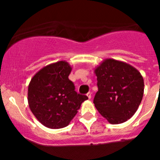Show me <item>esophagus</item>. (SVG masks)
Returning a JSON list of instances; mask_svg holds the SVG:
<instances>
[{"mask_svg":"<svg viewBox=\"0 0 160 160\" xmlns=\"http://www.w3.org/2000/svg\"><path fill=\"white\" fill-rule=\"evenodd\" d=\"M87 96H88V98H89V99H90V98H91V93H90V92H88V93H87Z\"/></svg>","mask_w":160,"mask_h":160,"instance_id":"esophagus-1","label":"esophagus"}]
</instances>
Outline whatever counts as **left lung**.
Here are the masks:
<instances>
[{
  "mask_svg": "<svg viewBox=\"0 0 160 160\" xmlns=\"http://www.w3.org/2000/svg\"><path fill=\"white\" fill-rule=\"evenodd\" d=\"M98 91L93 104L112 125L123 123L136 112L144 93L139 71L122 61L106 59L94 69Z\"/></svg>",
  "mask_w": 160,
  "mask_h": 160,
  "instance_id": "1",
  "label": "left lung"
}]
</instances>
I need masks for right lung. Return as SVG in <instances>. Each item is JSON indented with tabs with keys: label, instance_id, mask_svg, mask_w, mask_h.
I'll use <instances>...</instances> for the list:
<instances>
[{
	"label": "right lung",
	"instance_id": "1",
	"mask_svg": "<svg viewBox=\"0 0 160 160\" xmlns=\"http://www.w3.org/2000/svg\"><path fill=\"white\" fill-rule=\"evenodd\" d=\"M72 67L67 61L51 63L36 72L28 88V102L37 120L49 128L67 126L80 105L88 99L75 91L68 77Z\"/></svg>",
	"mask_w": 160,
	"mask_h": 160
}]
</instances>
